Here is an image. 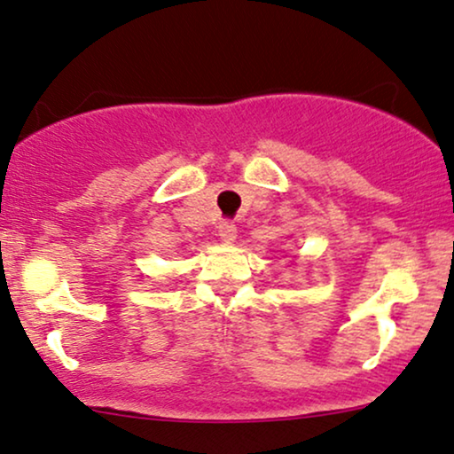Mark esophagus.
<instances>
[{"mask_svg": "<svg viewBox=\"0 0 454 454\" xmlns=\"http://www.w3.org/2000/svg\"><path fill=\"white\" fill-rule=\"evenodd\" d=\"M217 237H220L223 243H232L234 239H237V226H234L232 222H222L220 226H217Z\"/></svg>", "mask_w": 454, "mask_h": 454, "instance_id": "esophagus-1", "label": "esophagus"}]
</instances>
